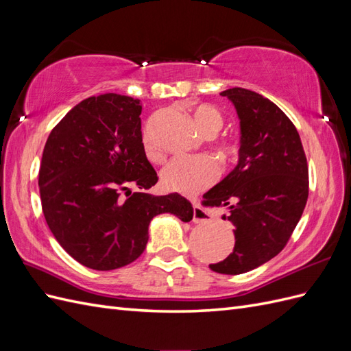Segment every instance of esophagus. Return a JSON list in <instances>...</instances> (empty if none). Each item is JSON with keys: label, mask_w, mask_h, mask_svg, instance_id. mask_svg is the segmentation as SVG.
I'll return each instance as SVG.
<instances>
[{"label": "esophagus", "mask_w": 351, "mask_h": 351, "mask_svg": "<svg viewBox=\"0 0 351 351\" xmlns=\"http://www.w3.org/2000/svg\"><path fill=\"white\" fill-rule=\"evenodd\" d=\"M210 221V214L208 210H205L200 205L193 206V222L199 224V222H209Z\"/></svg>", "instance_id": "esophagus-1"}]
</instances>
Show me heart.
<instances>
[{"mask_svg": "<svg viewBox=\"0 0 351 351\" xmlns=\"http://www.w3.org/2000/svg\"><path fill=\"white\" fill-rule=\"evenodd\" d=\"M193 121L197 130L206 136H215L224 125V119L218 110L210 105H200L193 110ZM143 146L146 155L158 159L159 152L154 145L149 130L143 134ZM237 147L232 143L219 146L221 158L228 159L236 156ZM218 177V168L210 158L204 155L195 156H176L168 161L161 171V183L167 190L184 195H195L210 186Z\"/></svg>", "mask_w": 351, "mask_h": 351, "instance_id": "b5f03b06", "label": "heart"}]
</instances>
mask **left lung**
<instances>
[{
	"mask_svg": "<svg viewBox=\"0 0 351 351\" xmlns=\"http://www.w3.org/2000/svg\"><path fill=\"white\" fill-rule=\"evenodd\" d=\"M240 119L239 164L204 195L202 205L228 206L236 227L234 250L209 268L219 274L249 272L285 247L309 196V168L291 120L262 95L243 88L221 92Z\"/></svg>",
	"mask_w": 351,
	"mask_h": 351,
	"instance_id": "left-lung-1",
	"label": "left lung"
}]
</instances>
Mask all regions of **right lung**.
Wrapping results in <instances>:
<instances>
[{
  "label": "right lung",
  "instance_id": "1",
  "mask_svg": "<svg viewBox=\"0 0 351 351\" xmlns=\"http://www.w3.org/2000/svg\"><path fill=\"white\" fill-rule=\"evenodd\" d=\"M141 112V101L124 95L83 99L52 129L42 154L38 183L47 224L90 269L111 271L139 258L156 215L193 218L182 195L145 192L158 176L145 154Z\"/></svg>",
  "mask_w": 351,
  "mask_h": 351
}]
</instances>
